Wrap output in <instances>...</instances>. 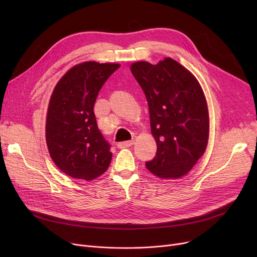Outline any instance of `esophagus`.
<instances>
[{
    "label": "esophagus",
    "mask_w": 257,
    "mask_h": 257,
    "mask_svg": "<svg viewBox=\"0 0 257 257\" xmlns=\"http://www.w3.org/2000/svg\"><path fill=\"white\" fill-rule=\"evenodd\" d=\"M134 144V142L133 141H127V142H120V143H118L117 144V147L118 148H128V147H131L132 145Z\"/></svg>",
    "instance_id": "34e87169"
}]
</instances>
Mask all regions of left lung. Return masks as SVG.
Masks as SVG:
<instances>
[{
    "label": "left lung",
    "mask_w": 257,
    "mask_h": 257,
    "mask_svg": "<svg viewBox=\"0 0 257 257\" xmlns=\"http://www.w3.org/2000/svg\"><path fill=\"white\" fill-rule=\"evenodd\" d=\"M130 70L147 98L157 145L155 157L146 167L163 179L180 178L207 146L209 119L204 93L197 79L172 58L156 65L139 61Z\"/></svg>",
    "instance_id": "obj_1"
}]
</instances>
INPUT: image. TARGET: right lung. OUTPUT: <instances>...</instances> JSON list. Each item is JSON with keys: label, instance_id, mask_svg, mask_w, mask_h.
<instances>
[{"label": "right lung", "instance_id": "add662e5", "mask_svg": "<svg viewBox=\"0 0 257 257\" xmlns=\"http://www.w3.org/2000/svg\"><path fill=\"white\" fill-rule=\"evenodd\" d=\"M118 67L94 61L78 64L53 90L46 125L48 149L55 165L73 178L92 180L110 165L111 146L98 128L93 105Z\"/></svg>", "mask_w": 257, "mask_h": 257}]
</instances>
